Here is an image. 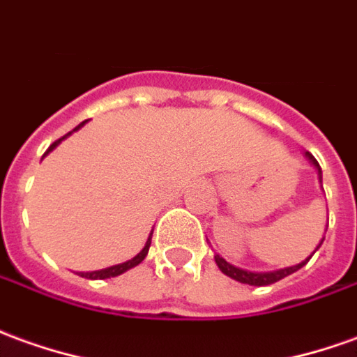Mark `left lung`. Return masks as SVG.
<instances>
[{
  "instance_id": "1",
  "label": "left lung",
  "mask_w": 357,
  "mask_h": 357,
  "mask_svg": "<svg viewBox=\"0 0 357 357\" xmlns=\"http://www.w3.org/2000/svg\"><path fill=\"white\" fill-rule=\"evenodd\" d=\"M305 156H307L309 162L317 168L319 181H323V172H321V166H319V162L315 160V156L309 153H305ZM323 239L319 241V245L315 248V251L321 248ZM315 251H313V253H315ZM313 253H311L305 261H301L300 265L286 266V268H278V271H271V273H251V271H245V268H239V266L230 265V263H228L226 259H222L220 255H214V261H216V265H218V268H220L222 273L226 274V276H230V278H234V280H238V282L249 284V286H268V284L278 282V280H282V278H286V276H290V274H294L296 271H300L303 265H307V261L313 257Z\"/></svg>"
}]
</instances>
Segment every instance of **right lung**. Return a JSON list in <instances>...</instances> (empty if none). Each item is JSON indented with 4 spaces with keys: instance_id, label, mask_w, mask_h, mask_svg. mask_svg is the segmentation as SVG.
I'll return each mask as SVG.
<instances>
[{
    "instance_id": "obj_1",
    "label": "right lung",
    "mask_w": 357,
    "mask_h": 357,
    "mask_svg": "<svg viewBox=\"0 0 357 357\" xmlns=\"http://www.w3.org/2000/svg\"><path fill=\"white\" fill-rule=\"evenodd\" d=\"M83 126H84V121H83V123H79V126L75 127L73 131H77V129H81V127H83ZM73 131H69L67 135H63V137H61V139H57L56 143L50 144V149H48V151H46V153H44V156L52 153V151L56 149L57 144L61 143L63 139H67V137L71 135ZM44 156H42V158H44ZM151 238H153V231H151V236H149V239H146L144 248L141 249V251H139V253H137V255L133 257V259H129V261H126V263H119V265L108 266V268H102V271H94V273H81V276H83V278H91V280H96V278H100V280H104V278H112V276H119V274H123V273H126V271H129V268H133V266H137V265H139V263H143L144 257H146V253H149V248H151Z\"/></svg>"
}]
</instances>
